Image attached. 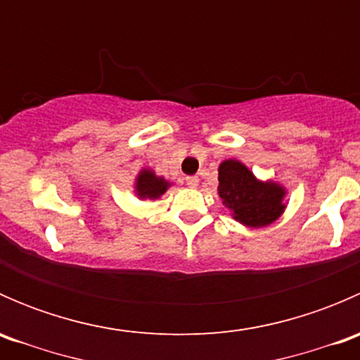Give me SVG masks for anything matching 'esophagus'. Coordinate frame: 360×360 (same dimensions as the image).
Wrapping results in <instances>:
<instances>
[{"mask_svg": "<svg viewBox=\"0 0 360 360\" xmlns=\"http://www.w3.org/2000/svg\"><path fill=\"white\" fill-rule=\"evenodd\" d=\"M198 183H200V179H198L197 176H188V177H186V184H188V186H190V188H197Z\"/></svg>", "mask_w": 360, "mask_h": 360, "instance_id": "1", "label": "esophagus"}]
</instances>
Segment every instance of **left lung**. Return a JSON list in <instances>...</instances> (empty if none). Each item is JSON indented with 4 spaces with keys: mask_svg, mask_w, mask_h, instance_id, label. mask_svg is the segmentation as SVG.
<instances>
[{
    "mask_svg": "<svg viewBox=\"0 0 360 360\" xmlns=\"http://www.w3.org/2000/svg\"><path fill=\"white\" fill-rule=\"evenodd\" d=\"M217 172V193L235 221L249 228H261L282 216L285 209L284 186L274 181H257L238 160H224Z\"/></svg>",
    "mask_w": 360,
    "mask_h": 360,
    "instance_id": "8db88e82",
    "label": "left lung"
}]
</instances>
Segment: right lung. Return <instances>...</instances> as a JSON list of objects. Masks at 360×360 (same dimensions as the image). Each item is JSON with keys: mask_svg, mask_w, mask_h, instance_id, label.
Wrapping results in <instances>:
<instances>
[{"mask_svg": "<svg viewBox=\"0 0 360 360\" xmlns=\"http://www.w3.org/2000/svg\"><path fill=\"white\" fill-rule=\"evenodd\" d=\"M170 186L169 181L158 177L151 169H143L136 177V195L139 198H160Z\"/></svg>", "mask_w": 360, "mask_h": 360, "instance_id": "1", "label": "right lung"}]
</instances>
